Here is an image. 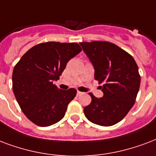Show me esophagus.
Masks as SVG:
<instances>
[{
  "label": "esophagus",
  "mask_w": 156,
  "mask_h": 156,
  "mask_svg": "<svg viewBox=\"0 0 156 156\" xmlns=\"http://www.w3.org/2000/svg\"><path fill=\"white\" fill-rule=\"evenodd\" d=\"M83 92H81V91H78V92H77V96H81V95H83Z\"/></svg>",
  "instance_id": "34e87169"
}]
</instances>
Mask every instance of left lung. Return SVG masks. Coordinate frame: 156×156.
<instances>
[{"label": "left lung", "instance_id": "left-lung-1", "mask_svg": "<svg viewBox=\"0 0 156 156\" xmlns=\"http://www.w3.org/2000/svg\"><path fill=\"white\" fill-rule=\"evenodd\" d=\"M93 65L95 79L102 83L103 97L90 93L91 102L84 107V115L91 123L112 126L125 117L133 106L141 77L135 59L128 52L109 41L80 42Z\"/></svg>", "mask_w": 156, "mask_h": 156}]
</instances>
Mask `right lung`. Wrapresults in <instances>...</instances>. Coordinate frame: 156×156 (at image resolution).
I'll return each instance as SVG.
<instances>
[{
    "label": "right lung",
    "mask_w": 156,
    "mask_h": 156,
    "mask_svg": "<svg viewBox=\"0 0 156 156\" xmlns=\"http://www.w3.org/2000/svg\"><path fill=\"white\" fill-rule=\"evenodd\" d=\"M78 43L48 41L36 45L23 55L13 70V91L26 117L40 127L61 120L75 97L74 88L60 90L57 81L69 60L81 52Z\"/></svg>",
    "instance_id": "right-lung-1"
}]
</instances>
